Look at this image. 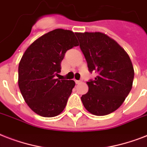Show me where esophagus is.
I'll list each match as a JSON object with an SVG mask.
<instances>
[{
	"label": "esophagus",
	"instance_id": "obj_1",
	"mask_svg": "<svg viewBox=\"0 0 147 147\" xmlns=\"http://www.w3.org/2000/svg\"><path fill=\"white\" fill-rule=\"evenodd\" d=\"M75 82H76V84H79V83L81 82L80 80H75Z\"/></svg>",
	"mask_w": 147,
	"mask_h": 147
}]
</instances>
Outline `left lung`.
<instances>
[{"mask_svg": "<svg viewBox=\"0 0 147 147\" xmlns=\"http://www.w3.org/2000/svg\"><path fill=\"white\" fill-rule=\"evenodd\" d=\"M88 71L98 76L87 82L81 97L88 111L104 116L116 111L132 88L134 71L129 55L120 45L101 33H77Z\"/></svg>", "mask_w": 147, "mask_h": 147, "instance_id": "obj_1", "label": "left lung"}]
</instances>
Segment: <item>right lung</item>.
Masks as SVG:
<instances>
[{"label": "right lung", "mask_w": 147, "mask_h": 147, "mask_svg": "<svg viewBox=\"0 0 147 147\" xmlns=\"http://www.w3.org/2000/svg\"><path fill=\"white\" fill-rule=\"evenodd\" d=\"M76 33L56 29L35 40L27 48L18 67V85L30 109L45 117L59 115L65 109L73 80L57 78L67 50L78 47Z\"/></svg>", "instance_id": "1"}]
</instances>
